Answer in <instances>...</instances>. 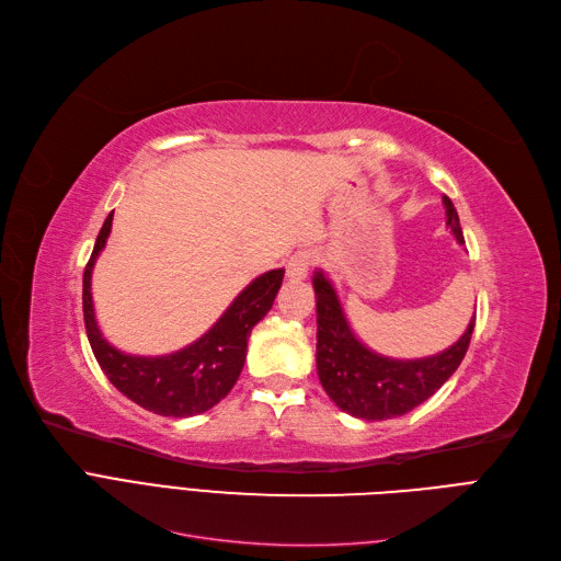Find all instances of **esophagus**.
Wrapping results in <instances>:
<instances>
[{
  "label": "esophagus",
  "mask_w": 561,
  "mask_h": 561,
  "mask_svg": "<svg viewBox=\"0 0 561 561\" xmlns=\"http://www.w3.org/2000/svg\"><path fill=\"white\" fill-rule=\"evenodd\" d=\"M314 259L310 251H296V254H291V259L286 261V275L288 279H305L307 273H310Z\"/></svg>",
  "instance_id": "34e87169"
}]
</instances>
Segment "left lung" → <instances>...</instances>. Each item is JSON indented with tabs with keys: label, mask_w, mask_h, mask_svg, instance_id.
Wrapping results in <instances>:
<instances>
[{
	"label": "left lung",
	"mask_w": 561,
	"mask_h": 561,
	"mask_svg": "<svg viewBox=\"0 0 561 561\" xmlns=\"http://www.w3.org/2000/svg\"><path fill=\"white\" fill-rule=\"evenodd\" d=\"M443 205L449 230L463 244L459 214L447 195H443ZM312 284L317 296V373L331 401L352 417L382 422L417 408L447 382L471 345L476 314L463 335L440 354L412 360L375 354L354 335L331 279L317 270Z\"/></svg>",
	"instance_id": "8db88e82"
}]
</instances>
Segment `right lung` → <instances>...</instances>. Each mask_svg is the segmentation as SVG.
I'll return each mask as SVG.
<instances>
[{
  "label": "right lung",
  "mask_w": 561,
  "mask_h": 561,
  "mask_svg": "<svg viewBox=\"0 0 561 561\" xmlns=\"http://www.w3.org/2000/svg\"><path fill=\"white\" fill-rule=\"evenodd\" d=\"M114 211L95 240V249L83 270V321L88 342L110 382L144 410L162 417H193L214 408L238 382L247 358L251 329L270 312L284 279V270H270L256 277L230 302L214 327L188 347L165 356L123 354L106 342L98 329L90 294V277L100 251L112 232Z\"/></svg>",
  "instance_id": "obj_1"
}]
</instances>
